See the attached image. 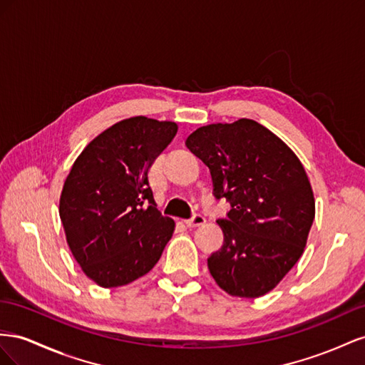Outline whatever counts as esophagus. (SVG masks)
Returning a JSON list of instances; mask_svg holds the SVG:
<instances>
[{"instance_id": "esophagus-1", "label": "esophagus", "mask_w": 365, "mask_h": 365, "mask_svg": "<svg viewBox=\"0 0 365 365\" xmlns=\"http://www.w3.org/2000/svg\"><path fill=\"white\" fill-rule=\"evenodd\" d=\"M205 222L206 218L202 214H194L191 218H188V220H185V225L188 227H197V226L205 225Z\"/></svg>"}]
</instances>
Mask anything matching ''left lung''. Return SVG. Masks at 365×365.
<instances>
[{
    "label": "left lung",
    "instance_id": "obj_1",
    "mask_svg": "<svg viewBox=\"0 0 365 365\" xmlns=\"http://www.w3.org/2000/svg\"><path fill=\"white\" fill-rule=\"evenodd\" d=\"M186 147L210 168L217 200L231 211L217 223L223 245L207 269L225 292H270L304 252L315 218L312 186L295 153L252 119L197 128Z\"/></svg>",
    "mask_w": 365,
    "mask_h": 365
}]
</instances>
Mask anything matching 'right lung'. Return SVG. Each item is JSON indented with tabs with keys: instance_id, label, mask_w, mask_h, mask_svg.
Wrapping results in <instances>:
<instances>
[{
	"instance_id": "1",
	"label": "right lung",
	"mask_w": 365,
	"mask_h": 365,
	"mask_svg": "<svg viewBox=\"0 0 365 365\" xmlns=\"http://www.w3.org/2000/svg\"><path fill=\"white\" fill-rule=\"evenodd\" d=\"M175 133L174 122L125 119L93 139L71 166L59 217L73 257L102 287L148 274L170 242L175 223L155 207L148 170Z\"/></svg>"
}]
</instances>
